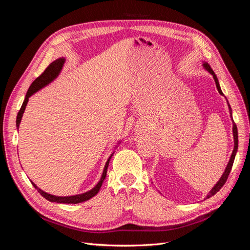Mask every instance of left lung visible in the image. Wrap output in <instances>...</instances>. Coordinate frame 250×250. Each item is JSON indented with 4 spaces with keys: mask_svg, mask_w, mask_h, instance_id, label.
<instances>
[{
    "mask_svg": "<svg viewBox=\"0 0 250 250\" xmlns=\"http://www.w3.org/2000/svg\"><path fill=\"white\" fill-rule=\"evenodd\" d=\"M203 65H204V67H206V69L213 75V77H214V79H215V83H216V86H217V89H218V92L220 93V95H223V93H222V90H221V88H220V85H219V82H218V79H217V76L215 75V73H214V71L211 70V67H210V65L208 64V63H203ZM229 103V102H228ZM229 112H230V116H231V108H230V105L229 104ZM232 133H233V141H234V147H233V151H232V153H231V156H230V160H229V164H228V167H226V169H225V171H224V173H223V175L221 176V178L219 179V181L218 183L216 184V186L211 188L210 190V192L208 193V195L207 196L208 198H209V197H211V196H214L219 190H220V188L224 186V184L226 183V180H228V178H229V173H230V171H231V168H232V165H233V161H234V156H236V153H237V150H238V129H237V125H236V123L233 122V124H232Z\"/></svg>",
    "mask_w": 250,
    "mask_h": 250,
    "instance_id": "8db88e82",
    "label": "left lung"
}]
</instances>
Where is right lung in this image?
I'll use <instances>...</instances> for the list:
<instances>
[{
	"mask_svg": "<svg viewBox=\"0 0 250 250\" xmlns=\"http://www.w3.org/2000/svg\"><path fill=\"white\" fill-rule=\"evenodd\" d=\"M63 63H64V59H63V58H58V59H56L55 62H53L52 63H50V64L48 65L47 69L42 72V74L40 75V76L37 77V78L32 82V84L30 85V87H29V89H28V92H27V94H26L25 100H24V102H22L21 107V109H20V111H19V113H18V117H17V127H18V128L20 127L21 120V117H22V113H24L25 108H26V106H27L29 97L31 96V95H33L34 93H36L37 90L41 89L42 87H43V86H46L47 84H49V83H50L52 80H54V79L57 77V75L59 74L60 70L62 69ZM112 154H113V153H112ZM112 154L109 156V158H108L107 162H106V165H105L104 171H103V174H102V176H101V179H100L99 183H98V185H97L94 188H92V190L86 192V193H83V194H80V195H75V196H65V197H58V196L51 195V194H48V193H46V192L42 191L41 188H37L33 183H32V185H33V187L36 188V190L39 191V193L42 196V197H44L47 200H49V201H51V202H57V203H74V204H76V203H80V202H83V201H86V200L90 199L92 197H94V196H95L98 192H99L100 188H101V186H102V184H103V180L105 179V177H106L107 168H108L109 161H110V158H111Z\"/></svg>",
	"mask_w": 250,
	"mask_h": 250,
	"instance_id": "right-lung-1",
	"label": "right lung"
}]
</instances>
